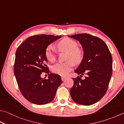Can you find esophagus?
<instances>
[{"label": "esophagus", "instance_id": "34e87169", "mask_svg": "<svg viewBox=\"0 0 124 124\" xmlns=\"http://www.w3.org/2000/svg\"><path fill=\"white\" fill-rule=\"evenodd\" d=\"M66 79V77H62V81H64Z\"/></svg>", "mask_w": 124, "mask_h": 124}]
</instances>
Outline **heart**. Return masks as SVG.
Returning <instances> with one entry per match:
<instances>
[{"instance_id": "b5f03b06", "label": "heart", "mask_w": 124, "mask_h": 124, "mask_svg": "<svg viewBox=\"0 0 124 124\" xmlns=\"http://www.w3.org/2000/svg\"><path fill=\"white\" fill-rule=\"evenodd\" d=\"M60 48L68 52L67 59L69 60L65 62H58L53 65L52 70L53 73L62 76H65L73 70L74 62H78L81 59V54L80 51L77 49L78 44L73 39L65 38L62 39L58 44ZM45 55L47 60L53 62L56 59V52L54 47L52 45H49L45 50Z\"/></svg>"}]
</instances>
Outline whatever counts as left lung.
Masks as SVG:
<instances>
[{
    "label": "left lung",
    "mask_w": 124,
    "mask_h": 124,
    "mask_svg": "<svg viewBox=\"0 0 124 124\" xmlns=\"http://www.w3.org/2000/svg\"><path fill=\"white\" fill-rule=\"evenodd\" d=\"M78 40L84 51L83 58L74 72L80 77L73 78L70 90L72 99L76 103L88 106L104 96L108 87L112 71V57L101 39L86 33L69 36ZM86 74L85 78H80Z\"/></svg>",
    "instance_id": "left-lung-1"
}]
</instances>
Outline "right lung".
I'll return each instance as SVG.
<instances>
[{
    "label": "right lung",
    "instance_id": "right-lung-1",
    "mask_svg": "<svg viewBox=\"0 0 124 124\" xmlns=\"http://www.w3.org/2000/svg\"><path fill=\"white\" fill-rule=\"evenodd\" d=\"M61 37L47 34L31 36L16 51L14 73L22 94L32 103L44 105L51 102L62 83L58 74L51 73L47 79L41 78L42 72H49L46 49Z\"/></svg>",
    "mask_w": 124,
    "mask_h": 124
}]
</instances>
